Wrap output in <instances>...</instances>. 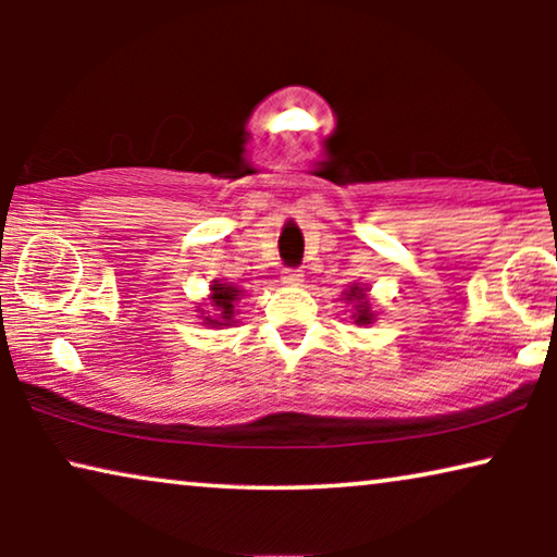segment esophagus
<instances>
[{"label": "esophagus", "instance_id": "34e87169", "mask_svg": "<svg viewBox=\"0 0 557 557\" xmlns=\"http://www.w3.org/2000/svg\"><path fill=\"white\" fill-rule=\"evenodd\" d=\"M301 271H294V269H286L284 276H281V281H284L286 286H301Z\"/></svg>", "mask_w": 557, "mask_h": 557}]
</instances>
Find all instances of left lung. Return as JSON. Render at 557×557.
Listing matches in <instances>:
<instances>
[{"instance_id":"left-lung-1","label":"left lung","mask_w":557,"mask_h":557,"mask_svg":"<svg viewBox=\"0 0 557 557\" xmlns=\"http://www.w3.org/2000/svg\"><path fill=\"white\" fill-rule=\"evenodd\" d=\"M342 301L347 304L349 309V317H352V322L357 326H368V324H375L377 319V311L372 309V299H370V286L368 284H349L345 292H342Z\"/></svg>"}]
</instances>
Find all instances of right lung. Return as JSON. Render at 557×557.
<instances>
[{"mask_svg":"<svg viewBox=\"0 0 557 557\" xmlns=\"http://www.w3.org/2000/svg\"><path fill=\"white\" fill-rule=\"evenodd\" d=\"M240 299H243V292L238 286L227 284L225 278H215L210 284L208 299L197 304L195 311L200 314L205 326H210V330H225V326L238 324L235 314H240L238 311Z\"/></svg>","mask_w":557,"mask_h":557,"instance_id":"obj_1","label":"right lung"}]
</instances>
